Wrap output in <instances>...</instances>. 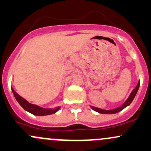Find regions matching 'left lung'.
Segmentation results:
<instances>
[{"label": "left lung", "mask_w": 151, "mask_h": 151, "mask_svg": "<svg viewBox=\"0 0 151 151\" xmlns=\"http://www.w3.org/2000/svg\"><path fill=\"white\" fill-rule=\"evenodd\" d=\"M139 87H140V81L138 82V83H137V86L135 87V88L132 91L131 93H130V95H129L128 98L127 99L126 101H125V102H124L122 105H120V107H117V108L111 109V110H105V109L98 108V107H94V106H91V105H90V107L92 109V110L95 111V112H99V113H101V114H115V113H117V112H119L120 111L122 110L124 108H125V107H127V106L130 105V103L132 102L133 99L135 98V95H136L137 91H138Z\"/></svg>", "instance_id": "obj_1"}]
</instances>
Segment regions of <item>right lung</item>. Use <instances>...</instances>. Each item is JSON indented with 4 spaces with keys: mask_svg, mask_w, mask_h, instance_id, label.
<instances>
[{
    "mask_svg": "<svg viewBox=\"0 0 151 151\" xmlns=\"http://www.w3.org/2000/svg\"><path fill=\"white\" fill-rule=\"evenodd\" d=\"M11 89H12L13 94H14L15 98L17 100V102H19V105H21L25 110L30 112V113L33 114V115H34L44 116L51 115V114H54L55 113V112H57V111L61 108L60 106L54 107V108H44V107H41L40 106L31 104L28 102L26 100H25L24 98H23L22 97H21L17 92H15L14 89L11 88Z\"/></svg>",
    "mask_w": 151,
    "mask_h": 151,
    "instance_id": "add662e5",
    "label": "right lung"
}]
</instances>
